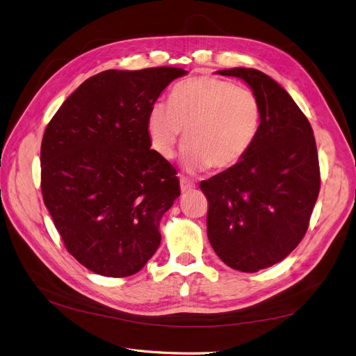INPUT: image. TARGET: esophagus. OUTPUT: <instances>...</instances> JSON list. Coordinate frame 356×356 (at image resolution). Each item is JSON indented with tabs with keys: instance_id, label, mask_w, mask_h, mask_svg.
I'll list each match as a JSON object with an SVG mask.
<instances>
[{
	"instance_id": "1",
	"label": "esophagus",
	"mask_w": 356,
	"mask_h": 356,
	"mask_svg": "<svg viewBox=\"0 0 356 356\" xmlns=\"http://www.w3.org/2000/svg\"><path fill=\"white\" fill-rule=\"evenodd\" d=\"M195 186L196 184L192 181V180H189L188 177H180V189H181V192H189V191H192V189H195Z\"/></svg>"
}]
</instances>
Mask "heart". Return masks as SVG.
Wrapping results in <instances>:
<instances>
[{
    "label": "heart",
    "mask_w": 356,
    "mask_h": 356,
    "mask_svg": "<svg viewBox=\"0 0 356 356\" xmlns=\"http://www.w3.org/2000/svg\"><path fill=\"white\" fill-rule=\"evenodd\" d=\"M260 106L254 92L212 75H199L177 84L168 104L151 106L147 129L152 148L172 160L184 131L188 144L181 163L191 172L212 165L237 164L250 149L259 131Z\"/></svg>",
    "instance_id": "b5f03b06"
}]
</instances>
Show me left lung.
<instances>
[{
    "label": "left lung",
    "instance_id": "left-lung-1",
    "mask_svg": "<svg viewBox=\"0 0 356 356\" xmlns=\"http://www.w3.org/2000/svg\"><path fill=\"white\" fill-rule=\"evenodd\" d=\"M218 74L249 84L260 125L237 164L200 181L208 238L227 266L257 272L284 260L305 236L320 191L317 147L310 122L269 75L253 68Z\"/></svg>",
    "mask_w": 356,
    "mask_h": 356
}]
</instances>
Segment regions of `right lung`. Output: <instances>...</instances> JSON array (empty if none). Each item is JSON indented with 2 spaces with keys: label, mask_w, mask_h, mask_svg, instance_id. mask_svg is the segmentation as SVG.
<instances>
[{
  "label": "right lung",
  "mask_w": 356,
  "mask_h": 356,
  "mask_svg": "<svg viewBox=\"0 0 356 356\" xmlns=\"http://www.w3.org/2000/svg\"><path fill=\"white\" fill-rule=\"evenodd\" d=\"M188 71L107 70L59 107L40 148L43 202L67 250L88 270L125 277L159 249L160 221L180 195L176 168L151 148L147 119Z\"/></svg>",
  "instance_id": "obj_1"
}]
</instances>
